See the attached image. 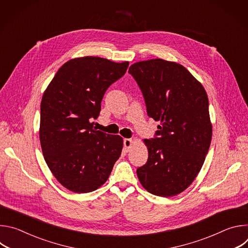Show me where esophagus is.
Returning a JSON list of instances; mask_svg holds the SVG:
<instances>
[{
    "label": "esophagus",
    "mask_w": 248,
    "mask_h": 248,
    "mask_svg": "<svg viewBox=\"0 0 248 248\" xmlns=\"http://www.w3.org/2000/svg\"><path fill=\"white\" fill-rule=\"evenodd\" d=\"M131 144H132V139H130V138H124V148L126 152L129 150Z\"/></svg>",
    "instance_id": "obj_1"
}]
</instances>
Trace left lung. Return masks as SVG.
Here are the masks:
<instances>
[{"mask_svg": "<svg viewBox=\"0 0 248 248\" xmlns=\"http://www.w3.org/2000/svg\"><path fill=\"white\" fill-rule=\"evenodd\" d=\"M128 73L147 115L160 121L155 137L144 140L148 160L137 168L138 180L154 195L174 196L192 184L211 144L207 93L185 66L162 59L135 62Z\"/></svg>", "mask_w": 248, "mask_h": 248, "instance_id": "1", "label": "left lung"}]
</instances>
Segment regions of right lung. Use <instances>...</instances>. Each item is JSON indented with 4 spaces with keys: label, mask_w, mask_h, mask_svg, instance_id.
I'll return each instance as SVG.
<instances>
[{
    "label": "right lung",
    "mask_w": 248,
    "mask_h": 248,
    "mask_svg": "<svg viewBox=\"0 0 248 248\" xmlns=\"http://www.w3.org/2000/svg\"><path fill=\"white\" fill-rule=\"evenodd\" d=\"M128 62L99 57L70 60L58 70L41 101L39 137L44 159L70 191L96 190L108 180L123 149V138L96 130L91 121L103 96L126 72Z\"/></svg>",
    "instance_id": "obj_1"
}]
</instances>
